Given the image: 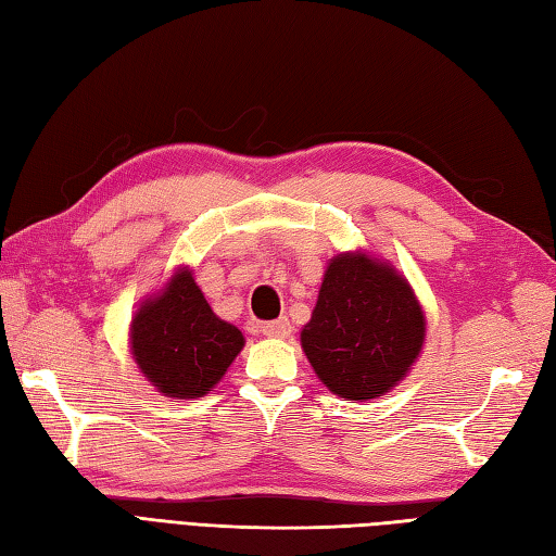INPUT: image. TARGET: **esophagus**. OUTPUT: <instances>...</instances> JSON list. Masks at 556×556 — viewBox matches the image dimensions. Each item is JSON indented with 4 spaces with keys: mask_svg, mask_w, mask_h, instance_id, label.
I'll list each match as a JSON object with an SVG mask.
<instances>
[{
    "mask_svg": "<svg viewBox=\"0 0 556 556\" xmlns=\"http://www.w3.org/2000/svg\"><path fill=\"white\" fill-rule=\"evenodd\" d=\"M260 332L269 339H287L291 334V323L287 320V317H279V320L260 325Z\"/></svg>",
    "mask_w": 556,
    "mask_h": 556,
    "instance_id": "1",
    "label": "esophagus"
}]
</instances>
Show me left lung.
Returning <instances> with one entry per match:
<instances>
[{"label": "left lung", "mask_w": 556, "mask_h": 556, "mask_svg": "<svg viewBox=\"0 0 556 556\" xmlns=\"http://www.w3.org/2000/svg\"><path fill=\"white\" fill-rule=\"evenodd\" d=\"M425 315L404 275L365 253L329 260L301 346L329 392L370 401L404 380L420 356Z\"/></svg>", "instance_id": "left-lung-1"}]
</instances>
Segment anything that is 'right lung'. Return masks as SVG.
Instances as JSON below:
<instances>
[{"label": "right lung", "instance_id": "1", "mask_svg": "<svg viewBox=\"0 0 556 556\" xmlns=\"http://www.w3.org/2000/svg\"><path fill=\"white\" fill-rule=\"evenodd\" d=\"M245 344L233 325L212 313L193 271H174L146 299L131 323V353L148 382L172 399H198L215 389Z\"/></svg>", "mask_w": 556, "mask_h": 556}]
</instances>
